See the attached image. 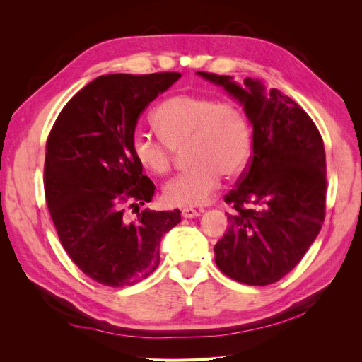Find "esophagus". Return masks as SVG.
<instances>
[{"label":"esophagus","mask_w":362,"mask_h":362,"mask_svg":"<svg viewBox=\"0 0 362 362\" xmlns=\"http://www.w3.org/2000/svg\"><path fill=\"white\" fill-rule=\"evenodd\" d=\"M181 214H182V217H198L199 216V211H196L194 208H190V206H185V208H182L181 210Z\"/></svg>","instance_id":"34e87169"}]
</instances>
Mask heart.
I'll return each instance as SVG.
<instances>
[{
    "instance_id": "b5f03b06",
    "label": "heart",
    "mask_w": 362,
    "mask_h": 362,
    "mask_svg": "<svg viewBox=\"0 0 362 362\" xmlns=\"http://www.w3.org/2000/svg\"><path fill=\"white\" fill-rule=\"evenodd\" d=\"M158 137L144 131L131 136V154L156 177L169 173L177 152L185 149L190 168L170 180L163 199L173 206H196L210 201L221 175L242 172L252 154V127L242 104L213 95L180 93L164 100L154 115Z\"/></svg>"
}]
</instances>
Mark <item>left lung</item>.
Wrapping results in <instances>:
<instances>
[{
  "label": "left lung",
  "instance_id": "left-lung-1",
  "mask_svg": "<svg viewBox=\"0 0 362 362\" xmlns=\"http://www.w3.org/2000/svg\"><path fill=\"white\" fill-rule=\"evenodd\" d=\"M243 104L252 124V156L225 202L229 226L214 246L231 279L269 286L291 272L325 221L326 157L320 131L291 98L259 81L198 72Z\"/></svg>",
  "mask_w": 362,
  "mask_h": 362
}]
</instances>
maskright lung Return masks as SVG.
<instances>
[{"label":"right lung","instance_id":"right-lung-1","mask_svg":"<svg viewBox=\"0 0 362 362\" xmlns=\"http://www.w3.org/2000/svg\"><path fill=\"white\" fill-rule=\"evenodd\" d=\"M180 78V72L98 76L49 131L43 185L51 218L69 258L103 286L148 278L160 264L163 235L181 222L180 210L139 211L156 185L129 148L141 112ZM133 206L136 219L127 214Z\"/></svg>","mask_w":362,"mask_h":362}]
</instances>
